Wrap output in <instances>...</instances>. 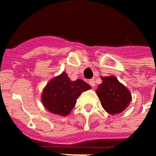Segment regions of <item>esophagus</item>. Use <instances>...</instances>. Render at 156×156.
Listing matches in <instances>:
<instances>
[{
    "label": "esophagus",
    "instance_id": "obj_1",
    "mask_svg": "<svg viewBox=\"0 0 156 156\" xmlns=\"http://www.w3.org/2000/svg\"><path fill=\"white\" fill-rule=\"evenodd\" d=\"M89 84H90V85H91V87H95V85H96V84H95V80L94 79H91V80H89Z\"/></svg>",
    "mask_w": 156,
    "mask_h": 156
}]
</instances>
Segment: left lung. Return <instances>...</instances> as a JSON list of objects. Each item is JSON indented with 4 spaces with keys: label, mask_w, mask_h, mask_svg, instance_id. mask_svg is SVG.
Masks as SVG:
<instances>
[{
    "label": "left lung",
    "mask_w": 156,
    "mask_h": 156,
    "mask_svg": "<svg viewBox=\"0 0 156 156\" xmlns=\"http://www.w3.org/2000/svg\"><path fill=\"white\" fill-rule=\"evenodd\" d=\"M101 79L102 83L96 90L101 105L112 115L122 112L132 100L131 92L115 76L101 77Z\"/></svg>",
    "instance_id": "left-lung-1"
}]
</instances>
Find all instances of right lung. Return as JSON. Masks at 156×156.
<instances>
[{
    "label": "right lung",
    "mask_w": 156,
    "mask_h": 156,
    "mask_svg": "<svg viewBox=\"0 0 156 156\" xmlns=\"http://www.w3.org/2000/svg\"><path fill=\"white\" fill-rule=\"evenodd\" d=\"M91 88V85L82 79L72 81L67 73L63 71L47 83L42 92L41 100L50 112L66 116L74 108L80 94Z\"/></svg>",
    "instance_id": "obj_1"
}]
</instances>
